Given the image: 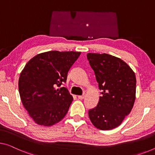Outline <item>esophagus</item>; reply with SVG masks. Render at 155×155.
<instances>
[{"mask_svg": "<svg viewBox=\"0 0 155 155\" xmlns=\"http://www.w3.org/2000/svg\"><path fill=\"white\" fill-rule=\"evenodd\" d=\"M84 97H85V94H83V95H82V96H78V98L80 99V100L84 99Z\"/></svg>", "mask_w": 155, "mask_h": 155, "instance_id": "34e87169", "label": "esophagus"}]
</instances>
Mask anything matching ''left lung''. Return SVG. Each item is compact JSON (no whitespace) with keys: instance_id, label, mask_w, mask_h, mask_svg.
Returning <instances> with one entry per match:
<instances>
[{"instance_id":"1","label":"left lung","mask_w":155,"mask_h":155,"mask_svg":"<svg viewBox=\"0 0 155 155\" xmlns=\"http://www.w3.org/2000/svg\"><path fill=\"white\" fill-rule=\"evenodd\" d=\"M101 96L97 106L89 110L95 127L108 130L118 127L130 113L136 96V77L122 59L104 53H88Z\"/></svg>"}]
</instances>
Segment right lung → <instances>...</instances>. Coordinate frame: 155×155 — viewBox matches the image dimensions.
<instances>
[{
  "label": "right lung",
  "instance_id": "obj_1",
  "mask_svg": "<svg viewBox=\"0 0 155 155\" xmlns=\"http://www.w3.org/2000/svg\"><path fill=\"white\" fill-rule=\"evenodd\" d=\"M80 54V52L48 51L26 64L18 80V91L25 109L37 124L53 125L67 114L73 97L61 86Z\"/></svg>",
  "mask_w": 155,
  "mask_h": 155
}]
</instances>
